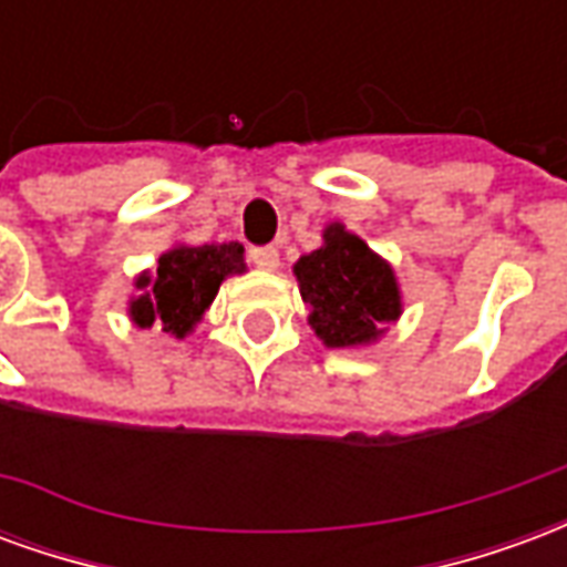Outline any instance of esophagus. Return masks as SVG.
Returning <instances> with one entry per match:
<instances>
[{
	"mask_svg": "<svg viewBox=\"0 0 567 567\" xmlns=\"http://www.w3.org/2000/svg\"><path fill=\"white\" fill-rule=\"evenodd\" d=\"M248 260H251L258 270H276V267H279V251L272 246L251 248V251H248Z\"/></svg>",
	"mask_w": 567,
	"mask_h": 567,
	"instance_id": "esophagus-1",
	"label": "esophagus"
}]
</instances>
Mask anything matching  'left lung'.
<instances>
[{
  "label": "left lung",
  "mask_w": 567,
  "mask_h": 567,
  "mask_svg": "<svg viewBox=\"0 0 567 567\" xmlns=\"http://www.w3.org/2000/svg\"><path fill=\"white\" fill-rule=\"evenodd\" d=\"M295 276L309 307V324L331 349L370 343L385 321L401 316L392 267L343 224L324 230V246L297 260Z\"/></svg>",
  "instance_id": "8db88e82"
}]
</instances>
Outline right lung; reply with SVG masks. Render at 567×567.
<instances>
[{"mask_svg": "<svg viewBox=\"0 0 567 567\" xmlns=\"http://www.w3.org/2000/svg\"><path fill=\"white\" fill-rule=\"evenodd\" d=\"M243 246H178L166 251L154 276H142L140 295L130 303V316L140 328H161L163 333L185 337L209 309L221 282L230 272H243Z\"/></svg>", "mask_w": 567, "mask_h": 567, "instance_id": "obj_1", "label": "right lung"}]
</instances>
